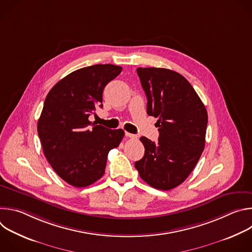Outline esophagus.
Returning a JSON list of instances; mask_svg holds the SVG:
<instances>
[{
    "label": "esophagus",
    "mask_w": 252,
    "mask_h": 252,
    "mask_svg": "<svg viewBox=\"0 0 252 252\" xmlns=\"http://www.w3.org/2000/svg\"><path fill=\"white\" fill-rule=\"evenodd\" d=\"M126 137H128V138H132V139L137 138V135L132 134V133H129V132H126Z\"/></svg>",
    "instance_id": "obj_1"
}]
</instances>
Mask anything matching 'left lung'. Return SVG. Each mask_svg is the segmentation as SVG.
Listing matches in <instances>:
<instances>
[{
  "mask_svg": "<svg viewBox=\"0 0 252 252\" xmlns=\"http://www.w3.org/2000/svg\"><path fill=\"white\" fill-rule=\"evenodd\" d=\"M148 98L147 113L158 119V141H140L145 156L134 166L151 187L169 190L183 184L196 165L205 145L207 112L181 74L161 67H137Z\"/></svg>",
  "mask_w": 252,
  "mask_h": 252,
  "instance_id": "obj_1",
  "label": "left lung"
}]
</instances>
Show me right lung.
Returning <instances> with one entry per match:
<instances>
[{"mask_svg":"<svg viewBox=\"0 0 252 252\" xmlns=\"http://www.w3.org/2000/svg\"><path fill=\"white\" fill-rule=\"evenodd\" d=\"M122 66L94 64L77 69L49 92L38 121L44 155L57 174L68 185L86 188L99 179L109 152L118 148L123 129L93 124L89 117L102 106L104 87Z\"/></svg>","mask_w":252,"mask_h":252,"instance_id":"obj_1","label":"right lung"}]
</instances>
